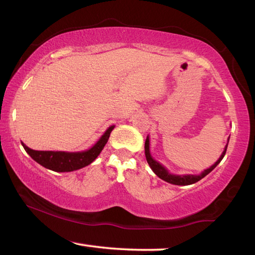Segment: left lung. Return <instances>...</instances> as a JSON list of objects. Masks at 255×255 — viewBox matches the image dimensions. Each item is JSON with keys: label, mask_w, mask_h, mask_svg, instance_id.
Returning a JSON list of instances; mask_svg holds the SVG:
<instances>
[{"label": "left lung", "mask_w": 255, "mask_h": 255, "mask_svg": "<svg viewBox=\"0 0 255 255\" xmlns=\"http://www.w3.org/2000/svg\"><path fill=\"white\" fill-rule=\"evenodd\" d=\"M230 139V138H229ZM226 149H228V143H226L225 146V149L224 151L222 152L221 157L219 158V160L216 161V163L211 166L210 168L205 169L204 172H203L201 175H184V176H179V175H172L168 173V170L166 169L164 166H161L158 161H156L155 159H152V157L150 156V152H149V138L147 137V139L145 141V155H146V159H147V163L149 164L150 168L152 169V172H154L157 176H158L159 178H161L165 182L170 183V184H174V185H191L198 182V180H201L203 177H205L207 174H210L213 169H214L217 165L221 163V160L223 159V157L226 152Z\"/></svg>", "instance_id": "left-lung-1"}]
</instances>
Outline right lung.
Returning <instances> with one entry per match:
<instances>
[{
	"mask_svg": "<svg viewBox=\"0 0 255 255\" xmlns=\"http://www.w3.org/2000/svg\"><path fill=\"white\" fill-rule=\"evenodd\" d=\"M114 126L107 129L103 137L96 145L90 148L89 150L81 152H66V151H44V150H33L25 146L22 142L25 151L33 158L36 163L42 165L43 167L54 170V172H72V170L80 169L85 166H88L94 161L98 155L104 149L107 143L110 132L113 131Z\"/></svg>",
	"mask_w": 255,
	"mask_h": 255,
	"instance_id": "right-lung-1",
	"label": "right lung"
}]
</instances>
